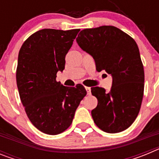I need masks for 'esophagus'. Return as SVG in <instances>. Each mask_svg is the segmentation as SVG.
Wrapping results in <instances>:
<instances>
[{
    "mask_svg": "<svg viewBox=\"0 0 159 159\" xmlns=\"http://www.w3.org/2000/svg\"><path fill=\"white\" fill-rule=\"evenodd\" d=\"M85 89H86L88 95H90V94H91V88H89V87H86Z\"/></svg>",
    "mask_w": 159,
    "mask_h": 159,
    "instance_id": "obj_1",
    "label": "esophagus"
}]
</instances>
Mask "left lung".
Wrapping results in <instances>:
<instances>
[{"label":"left lung","mask_w":159,"mask_h":159,"mask_svg":"<svg viewBox=\"0 0 159 159\" xmlns=\"http://www.w3.org/2000/svg\"><path fill=\"white\" fill-rule=\"evenodd\" d=\"M79 46L93 57L98 71L112 77L110 92L92 88L98 99L92 111L96 126L107 133L128 128L137 118L144 91V70L137 43L133 38L114 26H100L81 31Z\"/></svg>","instance_id":"1"}]
</instances>
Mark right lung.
Wrapping results in <instances>:
<instances>
[{
    "mask_svg": "<svg viewBox=\"0 0 159 159\" xmlns=\"http://www.w3.org/2000/svg\"><path fill=\"white\" fill-rule=\"evenodd\" d=\"M80 29H44L31 35L18 55L16 84L31 123L51 135L70 127L80 101L87 95L82 84L65 87L57 81L65 57Z\"/></svg>",
    "mask_w": 159,
    "mask_h": 159,
    "instance_id": "1",
    "label": "right lung"
}]
</instances>
